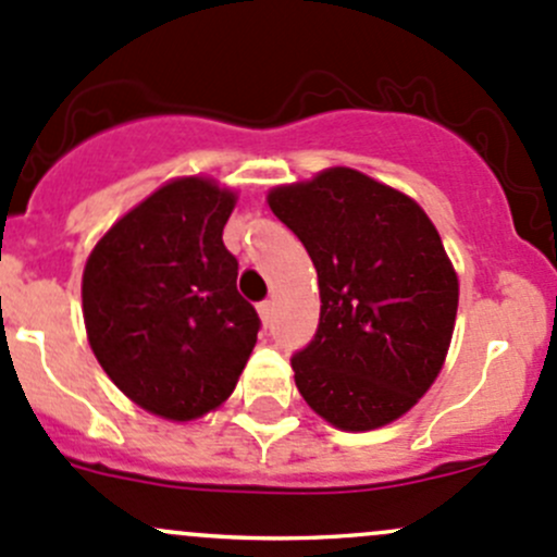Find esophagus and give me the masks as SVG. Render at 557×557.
Segmentation results:
<instances>
[{
    "label": "esophagus",
    "mask_w": 557,
    "mask_h": 557,
    "mask_svg": "<svg viewBox=\"0 0 557 557\" xmlns=\"http://www.w3.org/2000/svg\"><path fill=\"white\" fill-rule=\"evenodd\" d=\"M258 314H261L263 325H269V323H272V318H274V301H272V299L261 301V305H258Z\"/></svg>",
    "instance_id": "esophagus-1"
}]
</instances>
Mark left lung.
<instances>
[{
	"label": "left lung",
	"instance_id": "obj_1",
	"mask_svg": "<svg viewBox=\"0 0 557 557\" xmlns=\"http://www.w3.org/2000/svg\"><path fill=\"white\" fill-rule=\"evenodd\" d=\"M318 269L320 323L290 358L296 387L342 431L401 418L445 363L458 277L409 196L336 166L269 194Z\"/></svg>",
	"mask_w": 557,
	"mask_h": 557
}]
</instances>
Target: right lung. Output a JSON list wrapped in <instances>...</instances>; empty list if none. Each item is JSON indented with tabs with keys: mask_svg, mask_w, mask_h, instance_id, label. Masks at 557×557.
Segmentation results:
<instances>
[{
	"mask_svg": "<svg viewBox=\"0 0 557 557\" xmlns=\"http://www.w3.org/2000/svg\"><path fill=\"white\" fill-rule=\"evenodd\" d=\"M237 196L201 177L166 183L123 215L83 272L88 342L132 401L194 420L232 396L256 347L223 226Z\"/></svg>",
	"mask_w": 557,
	"mask_h": 557,
	"instance_id": "1",
	"label": "right lung"
}]
</instances>
